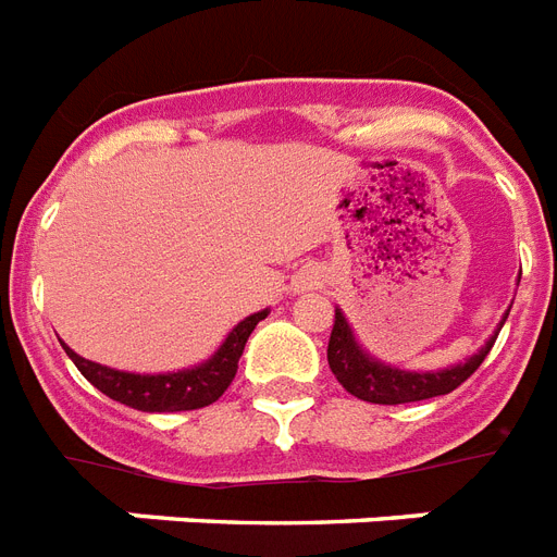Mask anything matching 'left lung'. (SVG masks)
Instances as JSON below:
<instances>
[{
  "mask_svg": "<svg viewBox=\"0 0 557 557\" xmlns=\"http://www.w3.org/2000/svg\"><path fill=\"white\" fill-rule=\"evenodd\" d=\"M509 315V313H506ZM504 315V322H506ZM500 322V327H504ZM497 333L486 342V348H480V354H474L469 362L455 364V368H446V371L437 373H411L399 371V368H391V364H382L376 359L364 354L359 345H356L354 333H350L345 315L336 310L333 315V331L331 342H327V364H331L333 376L339 380V385L354 397L364 399V403L376 405H403V403H420V399L443 397V394H451L455 388H460L462 382L469 380L471 373L478 371L480 362L486 359L492 345H495Z\"/></svg>",
  "mask_w": 557,
  "mask_h": 557,
  "instance_id": "8db88e82",
  "label": "left lung"
}]
</instances>
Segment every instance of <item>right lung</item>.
I'll use <instances>...</instances> for the list:
<instances>
[{"label":"right lung","mask_w":557,"mask_h":557,"mask_svg":"<svg viewBox=\"0 0 557 557\" xmlns=\"http://www.w3.org/2000/svg\"><path fill=\"white\" fill-rule=\"evenodd\" d=\"M267 315V310L261 313L247 315L244 322H238L233 327V333L226 336V342L218 348V354L209 359V362L198 364V368H189V371L177 373H158V376H140V373H126L114 371V368H106V364H97L91 359H83L77 356L69 345H62L65 354L71 356V362L77 364V371L86 376L97 391H102L106 397H111L114 403H123L128 408H137V411H195V408H207V405L215 403L230 382L235 380V371H238V359L244 354V345L250 339V333L256 331V324Z\"/></svg>","instance_id":"right-lung-1"}]
</instances>
